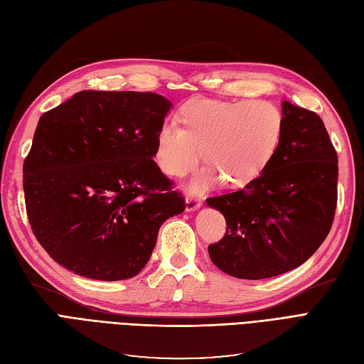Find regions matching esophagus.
<instances>
[{
    "label": "esophagus",
    "instance_id": "obj_1",
    "mask_svg": "<svg viewBox=\"0 0 364 364\" xmlns=\"http://www.w3.org/2000/svg\"><path fill=\"white\" fill-rule=\"evenodd\" d=\"M202 208V200L197 199V197H193V196H188L185 199V211L186 213H193V211H197V209Z\"/></svg>",
    "mask_w": 364,
    "mask_h": 364
}]
</instances>
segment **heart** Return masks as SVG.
I'll return each instance as SVG.
<instances>
[{"instance_id":"b5f03b06","label":"heart","mask_w":364,"mask_h":364,"mask_svg":"<svg viewBox=\"0 0 364 364\" xmlns=\"http://www.w3.org/2000/svg\"><path fill=\"white\" fill-rule=\"evenodd\" d=\"M176 123H165L156 135L155 161L171 178L193 170L202 158L205 167L188 190L202 193L226 179L230 186L255 181L267 167L282 136V117L266 102H223L191 98L178 111Z\"/></svg>"}]
</instances>
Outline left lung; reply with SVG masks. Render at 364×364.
I'll return each mask as SVG.
<instances>
[{
  "instance_id": "8db88e82",
  "label": "left lung",
  "mask_w": 364,
  "mask_h": 364,
  "mask_svg": "<svg viewBox=\"0 0 364 364\" xmlns=\"http://www.w3.org/2000/svg\"><path fill=\"white\" fill-rule=\"evenodd\" d=\"M282 136L267 167L243 190L206 199L226 218L208 252L240 279H266L299 267L321 247L337 206V153L322 118L282 102Z\"/></svg>"
}]
</instances>
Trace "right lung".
I'll return each mask as SVG.
<instances>
[{
	"label": "right lung",
	"mask_w": 364,
	"mask_h": 364,
	"mask_svg": "<svg viewBox=\"0 0 364 364\" xmlns=\"http://www.w3.org/2000/svg\"><path fill=\"white\" fill-rule=\"evenodd\" d=\"M171 106L155 92L82 91L39 118L24 162L27 215L67 270L134 278L161 225L183 213V197L153 161Z\"/></svg>",
	"instance_id": "obj_1"
}]
</instances>
